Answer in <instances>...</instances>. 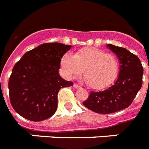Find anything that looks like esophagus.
Here are the masks:
<instances>
[{
    "instance_id": "obj_1",
    "label": "esophagus",
    "mask_w": 149,
    "mask_h": 149,
    "mask_svg": "<svg viewBox=\"0 0 149 149\" xmlns=\"http://www.w3.org/2000/svg\"><path fill=\"white\" fill-rule=\"evenodd\" d=\"M73 87H74V88H76V89H77V88H79V87H80V86H79V85H78V84H73Z\"/></svg>"
}]
</instances>
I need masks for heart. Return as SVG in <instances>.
I'll use <instances>...</instances> for the list:
<instances>
[{"label":"heart","mask_w":149,"mask_h":149,"mask_svg":"<svg viewBox=\"0 0 149 149\" xmlns=\"http://www.w3.org/2000/svg\"><path fill=\"white\" fill-rule=\"evenodd\" d=\"M61 66L68 77H75L83 71L86 85L94 90L111 85L119 72V61L114 55L93 47L81 49L73 56L63 55Z\"/></svg>","instance_id":"1"}]
</instances>
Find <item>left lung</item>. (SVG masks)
Segmentation results:
<instances>
[{"label":"left lung","mask_w":149,"mask_h":149,"mask_svg":"<svg viewBox=\"0 0 149 149\" xmlns=\"http://www.w3.org/2000/svg\"><path fill=\"white\" fill-rule=\"evenodd\" d=\"M120 61V72L113 85L104 91L91 92L83 104L98 113H111L127 108L142 86L143 67L139 58L125 48L107 44Z\"/></svg>","instance_id":"8db88e82"}]
</instances>
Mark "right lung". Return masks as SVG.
Instances as JSON below:
<instances>
[{"mask_svg": "<svg viewBox=\"0 0 149 149\" xmlns=\"http://www.w3.org/2000/svg\"><path fill=\"white\" fill-rule=\"evenodd\" d=\"M71 45L44 43L27 52L13 67L8 81L11 106L18 114L32 121L53 115L58 91L72 86L58 75L61 58Z\"/></svg>", "mask_w": 149, "mask_h": 149, "instance_id": "1", "label": "right lung"}]
</instances>
